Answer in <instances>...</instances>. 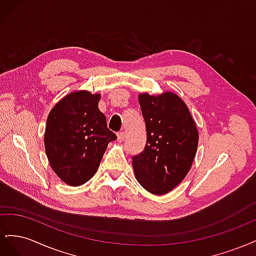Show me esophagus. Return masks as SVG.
<instances>
[{
    "mask_svg": "<svg viewBox=\"0 0 256 256\" xmlns=\"http://www.w3.org/2000/svg\"><path fill=\"white\" fill-rule=\"evenodd\" d=\"M124 140H125V134H124L122 131H120V132L118 134V141L122 142Z\"/></svg>",
    "mask_w": 256,
    "mask_h": 256,
    "instance_id": "obj_1",
    "label": "esophagus"
}]
</instances>
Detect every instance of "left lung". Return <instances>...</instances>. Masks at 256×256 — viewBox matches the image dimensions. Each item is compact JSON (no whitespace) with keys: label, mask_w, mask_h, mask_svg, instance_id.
Masks as SVG:
<instances>
[{"label":"left lung","mask_w":256,"mask_h":256,"mask_svg":"<svg viewBox=\"0 0 256 256\" xmlns=\"http://www.w3.org/2000/svg\"><path fill=\"white\" fill-rule=\"evenodd\" d=\"M145 120L144 150L132 158L136 180L148 192L162 196L189 173L194 160L198 131L184 100L173 92L138 96Z\"/></svg>","instance_id":"left-lung-1"}]
</instances>
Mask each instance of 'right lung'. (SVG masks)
<instances>
[{"mask_svg": "<svg viewBox=\"0 0 256 256\" xmlns=\"http://www.w3.org/2000/svg\"><path fill=\"white\" fill-rule=\"evenodd\" d=\"M100 97L88 90H74L62 98L48 115L46 154L54 173L72 187L96 174L108 144L116 138L98 109Z\"/></svg>", "mask_w": 256, "mask_h": 256, "instance_id": "right-lung-1", "label": "right lung"}]
</instances>
